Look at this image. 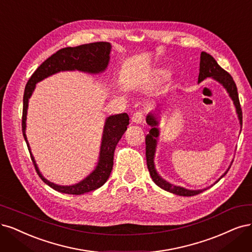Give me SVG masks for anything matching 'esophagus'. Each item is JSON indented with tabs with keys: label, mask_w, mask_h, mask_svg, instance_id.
I'll list each match as a JSON object with an SVG mask.
<instances>
[{
	"label": "esophagus",
	"mask_w": 252,
	"mask_h": 252,
	"mask_svg": "<svg viewBox=\"0 0 252 252\" xmlns=\"http://www.w3.org/2000/svg\"><path fill=\"white\" fill-rule=\"evenodd\" d=\"M143 120H144V115L141 111L135 112V114H133L131 117V121L134 124H141L143 122Z\"/></svg>",
	"instance_id": "34e87169"
}]
</instances>
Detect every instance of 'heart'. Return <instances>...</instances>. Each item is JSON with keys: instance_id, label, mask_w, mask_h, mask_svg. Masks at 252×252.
<instances>
[{"instance_id": "obj_1", "label": "heart", "mask_w": 252, "mask_h": 252, "mask_svg": "<svg viewBox=\"0 0 252 252\" xmlns=\"http://www.w3.org/2000/svg\"><path fill=\"white\" fill-rule=\"evenodd\" d=\"M158 78H160V79H164V78L168 76V72H166V71H158Z\"/></svg>"}]
</instances>
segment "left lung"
<instances>
[{
    "instance_id": "left-lung-1",
    "label": "left lung",
    "mask_w": 252,
    "mask_h": 252,
    "mask_svg": "<svg viewBox=\"0 0 252 252\" xmlns=\"http://www.w3.org/2000/svg\"><path fill=\"white\" fill-rule=\"evenodd\" d=\"M206 78H212V79L216 80L217 82H219L223 88L226 90L228 93L230 99L233 102V105L236 107V111L238 115V119L240 121V125L242 126V109L240 105V101H239V94H238V90H237V85L233 81L232 77L226 72L224 71L223 68L217 63L215 58L207 54L206 52H202L200 55V68H199V76H198V83H200L203 81ZM146 122L149 126H151V129L149 133L146 135V159H147V167H148V170L150 172V176L152 180L155 182L156 186H158L162 189L167 190V192L173 193L175 195L179 196H195L202 193L203 190L207 189L209 188H204L201 189H188L186 188H182L179 186H174L170 184L167 180H164L155 169V164H154V158H155V152H156V146H158V138L159 136V130L158 128L159 122H158V115L154 114V112H149L146 117ZM232 163V161H231ZM230 163V166H231ZM230 166L228 169L224 172V174L217 180L215 184H217L223 176L226 175V173L230 169ZM214 184V185H215Z\"/></svg>"
}]
</instances>
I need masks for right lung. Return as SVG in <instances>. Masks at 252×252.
<instances>
[{"label":"right lung","instance_id":"right-lung-1","mask_svg":"<svg viewBox=\"0 0 252 252\" xmlns=\"http://www.w3.org/2000/svg\"><path fill=\"white\" fill-rule=\"evenodd\" d=\"M110 51L111 45L106 41L86 43V45H81L74 48H63L45 60L37 67V70L32 74L29 81L26 84L23 99V135L26 144L28 146L31 159L34 167H35L37 174L45 184L57 190V192L71 195H81L84 193H89L91 190L97 189L105 184L111 173L112 166H114V153L116 146L127 130L129 117L124 112V114L114 115L106 118L105 123H104L99 159L96 168H94L90 175L78 182V184L72 186H59L54 184V182L49 181L42 176L31 152L27 135H26V121H27L29 99L32 96L34 90H35L36 83L56 73L64 71H80L94 75L103 73L108 66Z\"/></svg>","mask_w":252,"mask_h":252}]
</instances>
